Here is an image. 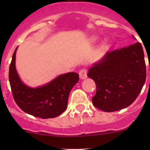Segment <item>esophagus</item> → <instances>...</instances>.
Here are the masks:
<instances>
[{
	"instance_id": "esophagus-1",
	"label": "esophagus",
	"mask_w": 150,
	"mask_h": 150,
	"mask_svg": "<svg viewBox=\"0 0 150 150\" xmlns=\"http://www.w3.org/2000/svg\"><path fill=\"white\" fill-rule=\"evenodd\" d=\"M79 76H80V78L82 80H84L86 79V78H87V71H86V69H81V70L79 72Z\"/></svg>"
}]
</instances>
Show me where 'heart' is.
<instances>
[{
	"mask_svg": "<svg viewBox=\"0 0 150 150\" xmlns=\"http://www.w3.org/2000/svg\"><path fill=\"white\" fill-rule=\"evenodd\" d=\"M96 40V36H94V37H92L91 38V40H93V41H94V40Z\"/></svg>",
	"mask_w": 150,
	"mask_h": 150,
	"instance_id": "b5f03b06",
	"label": "heart"
}]
</instances>
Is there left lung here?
<instances>
[{"label":"left lung","mask_w":150,"mask_h":150,"mask_svg":"<svg viewBox=\"0 0 150 150\" xmlns=\"http://www.w3.org/2000/svg\"><path fill=\"white\" fill-rule=\"evenodd\" d=\"M134 38V37L133 36ZM88 77L96 83L93 106L115 112L131 105L146 81L144 54L140 43L106 53L88 69Z\"/></svg>","instance_id":"left-lung-1"}]
</instances>
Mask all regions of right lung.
<instances>
[{
	"label": "right lung",
	"instance_id": "1",
	"mask_svg": "<svg viewBox=\"0 0 150 150\" xmlns=\"http://www.w3.org/2000/svg\"><path fill=\"white\" fill-rule=\"evenodd\" d=\"M17 48L13 52L8 73L14 101L21 110L35 117L43 119L57 117L66 110L69 94L79 81V75L67 72L41 86H27L20 79L16 69Z\"/></svg>",
	"mask_w": 150,
	"mask_h": 150
}]
</instances>
